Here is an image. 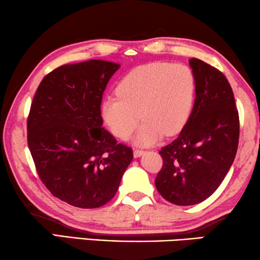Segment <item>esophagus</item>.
<instances>
[{"mask_svg": "<svg viewBox=\"0 0 260 260\" xmlns=\"http://www.w3.org/2000/svg\"><path fill=\"white\" fill-rule=\"evenodd\" d=\"M144 151H142V149H134V152H133V155H134V158H140L141 155H144Z\"/></svg>", "mask_w": 260, "mask_h": 260, "instance_id": "obj_1", "label": "esophagus"}]
</instances>
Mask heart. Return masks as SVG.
Returning <instances> with one entry per match:
<instances>
[{
    "label": "heart",
    "mask_w": 260,
    "mask_h": 260,
    "mask_svg": "<svg viewBox=\"0 0 260 260\" xmlns=\"http://www.w3.org/2000/svg\"><path fill=\"white\" fill-rule=\"evenodd\" d=\"M196 79L188 66L155 62L134 68L101 102L102 119L115 137L126 138L139 122L138 145H152L181 131L191 114ZM139 115L138 116L137 114Z\"/></svg>",
    "instance_id": "obj_1"
}]
</instances>
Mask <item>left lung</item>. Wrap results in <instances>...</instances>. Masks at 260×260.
I'll return each mask as SVG.
<instances>
[{
	"mask_svg": "<svg viewBox=\"0 0 260 260\" xmlns=\"http://www.w3.org/2000/svg\"><path fill=\"white\" fill-rule=\"evenodd\" d=\"M196 100L180 134L160 151L164 166L155 179L162 198L179 206L204 202L231 168L239 140L235 95L221 72L192 57Z\"/></svg>",
	"mask_w": 260,
	"mask_h": 260,
	"instance_id": "8db88e82",
	"label": "left lung"
}]
</instances>
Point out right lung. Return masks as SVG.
<instances>
[{"label":"right lung","instance_id":"add662e5","mask_svg":"<svg viewBox=\"0 0 260 260\" xmlns=\"http://www.w3.org/2000/svg\"><path fill=\"white\" fill-rule=\"evenodd\" d=\"M119 63L89 60L63 64L46 75L28 116V146L53 196L81 208L107 204L133 160L102 127L101 100Z\"/></svg>","mask_w":260,"mask_h":260}]
</instances>
